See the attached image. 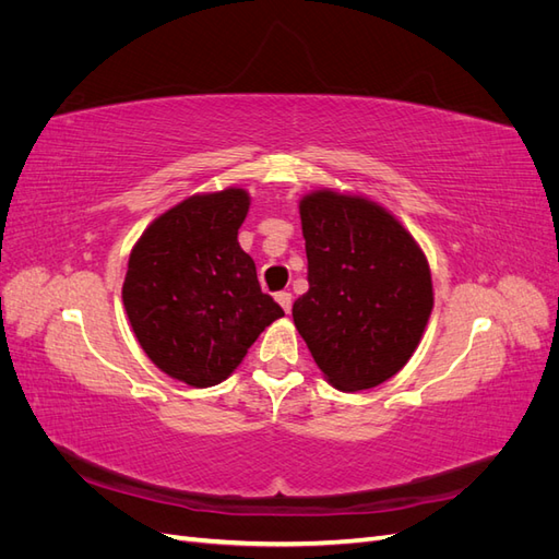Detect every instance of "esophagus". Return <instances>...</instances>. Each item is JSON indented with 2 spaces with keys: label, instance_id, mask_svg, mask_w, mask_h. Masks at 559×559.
<instances>
[{
  "label": "esophagus",
  "instance_id": "34e87169",
  "mask_svg": "<svg viewBox=\"0 0 559 559\" xmlns=\"http://www.w3.org/2000/svg\"><path fill=\"white\" fill-rule=\"evenodd\" d=\"M275 298H277V302L282 306V310H284L286 314H289V312H292V302H294L292 294H289V292H280Z\"/></svg>",
  "mask_w": 559,
  "mask_h": 559
}]
</instances>
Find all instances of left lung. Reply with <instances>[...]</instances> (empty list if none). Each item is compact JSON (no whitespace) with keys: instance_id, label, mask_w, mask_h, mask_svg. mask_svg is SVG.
Returning <instances> with one entry per match:
<instances>
[{"instance_id":"1","label":"left lung","mask_w":559,"mask_h":559,"mask_svg":"<svg viewBox=\"0 0 559 559\" xmlns=\"http://www.w3.org/2000/svg\"><path fill=\"white\" fill-rule=\"evenodd\" d=\"M310 289L294 324L324 378L361 392L408 364L433 310L425 251L364 195L319 189L300 200Z\"/></svg>"}]
</instances>
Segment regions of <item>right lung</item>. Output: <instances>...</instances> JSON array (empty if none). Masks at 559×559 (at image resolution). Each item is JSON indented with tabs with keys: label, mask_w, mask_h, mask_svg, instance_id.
I'll return each mask as SVG.
<instances>
[{
	"label": "right lung",
	"mask_w": 559,
	"mask_h": 559,
	"mask_svg": "<svg viewBox=\"0 0 559 559\" xmlns=\"http://www.w3.org/2000/svg\"><path fill=\"white\" fill-rule=\"evenodd\" d=\"M249 202L238 186L186 198L130 251L123 306L134 337L163 373L189 386L224 382L284 317L238 242Z\"/></svg>",
	"instance_id": "right-lung-1"
}]
</instances>
